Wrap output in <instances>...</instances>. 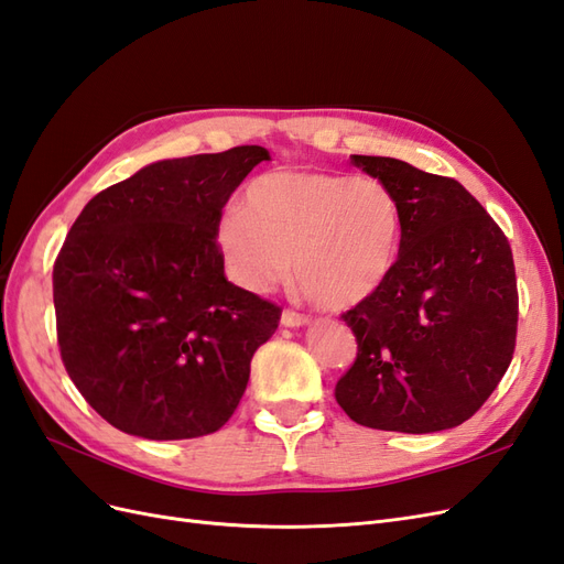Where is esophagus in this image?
<instances>
[{"label": "esophagus", "mask_w": 564, "mask_h": 564, "mask_svg": "<svg viewBox=\"0 0 564 564\" xmlns=\"http://www.w3.org/2000/svg\"><path fill=\"white\" fill-rule=\"evenodd\" d=\"M281 324L288 328H300V326H307L310 324V316L307 314H300L295 310H285L281 314Z\"/></svg>", "instance_id": "1"}]
</instances>
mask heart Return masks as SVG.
Segmentation results:
<instances>
[{"mask_svg":"<svg viewBox=\"0 0 564 564\" xmlns=\"http://www.w3.org/2000/svg\"><path fill=\"white\" fill-rule=\"evenodd\" d=\"M217 246L231 279L252 293L295 276L318 307L351 310L376 297L397 269L404 217L397 193L373 176L276 170L229 205Z\"/></svg>","mask_w":564,"mask_h":564,"instance_id":"heart-1","label":"heart"}]
</instances>
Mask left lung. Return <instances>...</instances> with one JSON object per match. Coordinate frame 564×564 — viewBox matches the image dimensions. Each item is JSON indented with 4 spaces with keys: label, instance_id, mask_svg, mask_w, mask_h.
Here are the masks:
<instances>
[{
    "label": "left lung",
    "instance_id": "left-lung-1",
    "mask_svg": "<svg viewBox=\"0 0 564 564\" xmlns=\"http://www.w3.org/2000/svg\"><path fill=\"white\" fill-rule=\"evenodd\" d=\"M399 198L404 236L382 291L343 314L357 359L335 399L354 423L425 434L456 427L491 397L518 337V279L501 227L452 176L351 155Z\"/></svg>",
    "mask_w": 564,
    "mask_h": 564
}]
</instances>
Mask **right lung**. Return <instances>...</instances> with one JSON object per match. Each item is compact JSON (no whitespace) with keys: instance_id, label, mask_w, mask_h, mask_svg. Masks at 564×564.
I'll return each instance as SVG.
<instances>
[{"instance_id":"obj_1","label":"right lung","mask_w":564,"mask_h":564,"mask_svg":"<svg viewBox=\"0 0 564 564\" xmlns=\"http://www.w3.org/2000/svg\"><path fill=\"white\" fill-rule=\"evenodd\" d=\"M262 160V147L160 160L70 227L54 262L61 361L112 427L191 440L234 415L281 307L227 281L215 231Z\"/></svg>"}]
</instances>
